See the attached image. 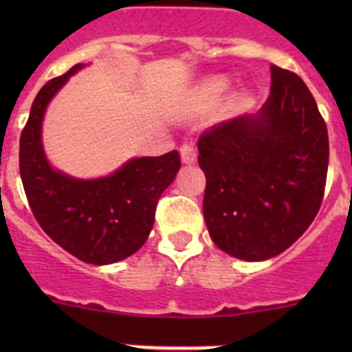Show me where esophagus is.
<instances>
[{
  "instance_id": "34e87169",
  "label": "esophagus",
  "mask_w": 352,
  "mask_h": 352,
  "mask_svg": "<svg viewBox=\"0 0 352 352\" xmlns=\"http://www.w3.org/2000/svg\"><path fill=\"white\" fill-rule=\"evenodd\" d=\"M179 153H182L183 164H192V162H195V148L192 144H188V142L182 144Z\"/></svg>"
}]
</instances>
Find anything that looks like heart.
Wrapping results in <instances>:
<instances>
[{"instance_id": "1", "label": "heart", "mask_w": 352, "mask_h": 352, "mask_svg": "<svg viewBox=\"0 0 352 352\" xmlns=\"http://www.w3.org/2000/svg\"><path fill=\"white\" fill-rule=\"evenodd\" d=\"M227 89V80L223 77H214V79L206 80V82L197 89L199 100L204 105H213L214 102L220 100V96Z\"/></svg>"}]
</instances>
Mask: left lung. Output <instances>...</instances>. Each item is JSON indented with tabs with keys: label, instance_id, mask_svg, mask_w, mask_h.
Listing matches in <instances>:
<instances>
[{
	"label": "left lung",
	"instance_id": "left-lung-1",
	"mask_svg": "<svg viewBox=\"0 0 352 352\" xmlns=\"http://www.w3.org/2000/svg\"><path fill=\"white\" fill-rule=\"evenodd\" d=\"M270 70L259 113L213 125L197 142L208 231L243 261L278 256L309 229L328 173V130L312 93L294 72Z\"/></svg>",
	"mask_w": 352,
	"mask_h": 352
}]
</instances>
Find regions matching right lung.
Segmentation results:
<instances>
[{
	"label": "right lung",
	"mask_w": 352,
	"mask_h": 352,
	"mask_svg": "<svg viewBox=\"0 0 352 352\" xmlns=\"http://www.w3.org/2000/svg\"><path fill=\"white\" fill-rule=\"evenodd\" d=\"M49 80L35 96L21 133L19 170L28 203L45 234L89 264H113L135 254L148 239L160 195L182 167L174 149L162 157L132 158L111 176L70 178L49 166L42 120L52 96L80 70Z\"/></svg>",
	"instance_id": "1"
}]
</instances>
